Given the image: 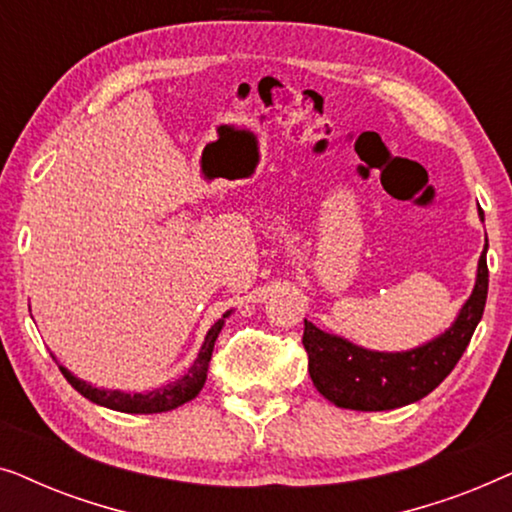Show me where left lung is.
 Listing matches in <instances>:
<instances>
[{
    "mask_svg": "<svg viewBox=\"0 0 512 512\" xmlns=\"http://www.w3.org/2000/svg\"><path fill=\"white\" fill-rule=\"evenodd\" d=\"M478 216L485 221L482 209H478ZM487 249L485 237L475 286L461 305L457 319L450 328L419 347L405 352H377L354 345L342 335L321 331L305 319L303 345L307 370L319 394L338 408L361 412L403 408L429 396L457 366L485 312L489 286Z\"/></svg>",
    "mask_w": 512,
    "mask_h": 512,
    "instance_id": "8db88e82",
    "label": "left lung"
}]
</instances>
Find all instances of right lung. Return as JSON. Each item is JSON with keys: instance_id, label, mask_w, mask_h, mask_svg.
<instances>
[{"instance_id": "obj_1", "label": "right lung", "mask_w": 512, "mask_h": 512, "mask_svg": "<svg viewBox=\"0 0 512 512\" xmlns=\"http://www.w3.org/2000/svg\"><path fill=\"white\" fill-rule=\"evenodd\" d=\"M233 314V310H228L223 317L216 321V324L209 328L205 335V342H202L198 356H195L193 366L186 370L179 380H174L165 387L151 389V391H139V394H132V391H121V389H102V387H93V384L76 377L72 370H67L65 366H60V373L67 377V382L79 391L81 396H86L88 401H93L95 405H102V408L109 410H118V412H128V415H153V412H167L179 408L188 401H193L195 396L200 394V389L205 387L207 380V368H209V359H212L214 352V342L219 338L221 328L226 326V319Z\"/></svg>"}]
</instances>
